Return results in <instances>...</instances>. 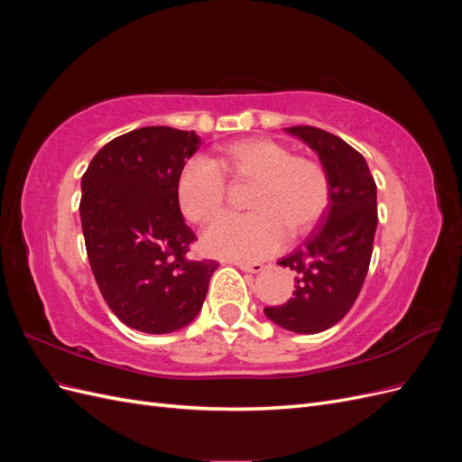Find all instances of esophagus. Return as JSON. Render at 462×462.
Here are the masks:
<instances>
[{
    "label": "esophagus",
    "mask_w": 462,
    "mask_h": 462,
    "mask_svg": "<svg viewBox=\"0 0 462 462\" xmlns=\"http://www.w3.org/2000/svg\"><path fill=\"white\" fill-rule=\"evenodd\" d=\"M236 265H239V270L246 272V273H260L263 272V263H248V262H236Z\"/></svg>",
    "instance_id": "esophagus-1"
}]
</instances>
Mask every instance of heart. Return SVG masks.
I'll use <instances>...</instances> for the list:
<instances>
[{"label":"heart","instance_id":"b5f03b06","mask_svg":"<svg viewBox=\"0 0 462 462\" xmlns=\"http://www.w3.org/2000/svg\"><path fill=\"white\" fill-rule=\"evenodd\" d=\"M226 175L233 185L253 183L246 208L253 214L226 216L202 239L206 253L254 262L283 246L287 235L299 239L326 214L331 197L326 167L314 158L292 156L273 138L253 136L227 143L212 160L194 158L177 177V202L183 216L199 226L216 219L227 200Z\"/></svg>","mask_w":462,"mask_h":462}]
</instances>
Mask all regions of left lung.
I'll return each instance as SVG.
<instances>
[{
    "label": "left lung",
    "instance_id": "1",
    "mask_svg": "<svg viewBox=\"0 0 462 462\" xmlns=\"http://www.w3.org/2000/svg\"><path fill=\"white\" fill-rule=\"evenodd\" d=\"M285 133L318 153L331 197L316 229L277 262L297 273L292 297L282 306H265L263 314L287 331L310 335L343 319L365 283L377 227V189L362 153L339 136L316 127Z\"/></svg>",
    "mask_w": 462,
    "mask_h": 462
}]
</instances>
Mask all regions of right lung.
I'll list each match as a JSON object with an SVG mask.
<instances>
[{
    "label": "right lung",
    "instance_id": "obj_1",
    "mask_svg": "<svg viewBox=\"0 0 462 462\" xmlns=\"http://www.w3.org/2000/svg\"><path fill=\"white\" fill-rule=\"evenodd\" d=\"M194 131L143 127L107 143L80 189V223L96 283L125 326L171 333L199 316L214 260H189L197 239L177 202V177L200 148Z\"/></svg>",
    "mask_w": 462,
    "mask_h": 462
}]
</instances>
